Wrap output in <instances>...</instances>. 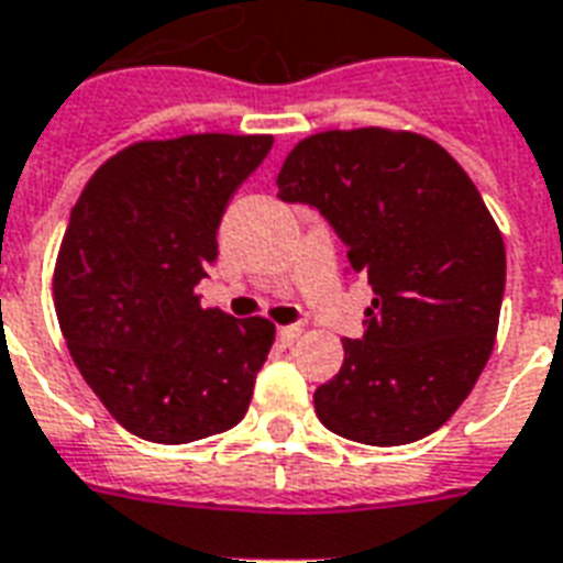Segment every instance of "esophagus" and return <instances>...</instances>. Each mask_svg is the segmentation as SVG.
<instances>
[{"label":"esophagus","instance_id":"34e87169","mask_svg":"<svg viewBox=\"0 0 563 563\" xmlns=\"http://www.w3.org/2000/svg\"><path fill=\"white\" fill-rule=\"evenodd\" d=\"M302 325H285V329H278V343L282 346H294L299 338H302Z\"/></svg>","mask_w":563,"mask_h":563}]
</instances>
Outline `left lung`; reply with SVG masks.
Segmentation results:
<instances>
[{"mask_svg":"<svg viewBox=\"0 0 563 563\" xmlns=\"http://www.w3.org/2000/svg\"><path fill=\"white\" fill-rule=\"evenodd\" d=\"M276 185L320 208L376 290L364 338H343L341 373L313 394L320 422L367 446L438 431L482 376L503 308V232L476 185L431 137L378 125L305 137Z\"/></svg>","mask_w":563,"mask_h":563,"instance_id":"obj_1","label":"left lung"}]
</instances>
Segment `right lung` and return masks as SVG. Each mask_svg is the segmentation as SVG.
<instances>
[{
    "mask_svg": "<svg viewBox=\"0 0 563 563\" xmlns=\"http://www.w3.org/2000/svg\"><path fill=\"white\" fill-rule=\"evenodd\" d=\"M269 134L137 141L104 161L69 211L52 296L69 355L123 429L190 443L250 408L276 325L202 308L217 229Z\"/></svg>",
    "mask_w": 563,
    "mask_h": 563,
    "instance_id": "1",
    "label": "right lung"
}]
</instances>
